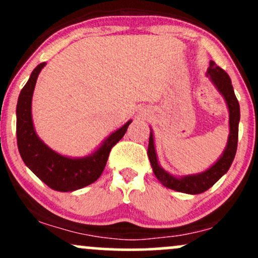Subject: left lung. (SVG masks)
I'll return each mask as SVG.
<instances>
[{"instance_id":"obj_1","label":"left lung","mask_w":258,"mask_h":258,"mask_svg":"<svg viewBox=\"0 0 258 258\" xmlns=\"http://www.w3.org/2000/svg\"><path fill=\"white\" fill-rule=\"evenodd\" d=\"M208 75L218 90L225 97L227 107H229V123H230V135L227 141L226 150L224 151L222 156L218 162L209 168L205 172L200 173L198 175H188L184 178H175L173 175L168 174L161 168L157 161V154L154 151L153 135H150V143H148V158H150L151 165L153 168V173L156 174L157 179L167 188L173 190L180 191L186 194H200L207 191L209 188L214 185L216 181L220 179L225 173L231 167L232 161L235 158V154L237 151V141H238V121H240V105L236 99V95L234 93L231 79L227 75V73L220 67H218L214 61H210V67L208 69Z\"/></svg>"}]
</instances>
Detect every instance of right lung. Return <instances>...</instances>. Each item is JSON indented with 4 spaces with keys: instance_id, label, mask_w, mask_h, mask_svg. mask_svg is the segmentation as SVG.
I'll list each match as a JSON object with an SVG mask.
<instances>
[{
    "instance_id": "1",
    "label": "right lung",
    "mask_w": 258,
    "mask_h": 258,
    "mask_svg": "<svg viewBox=\"0 0 258 258\" xmlns=\"http://www.w3.org/2000/svg\"><path fill=\"white\" fill-rule=\"evenodd\" d=\"M45 63L32 72L31 78L21 90L17 102V146L27 167L43 183L56 191H73L90 185L99 179L106 165L111 148L123 137L131 121L106 138L101 147L85 158L73 159L51 151L37 136L32 122V96L38 74Z\"/></svg>"
}]
</instances>
